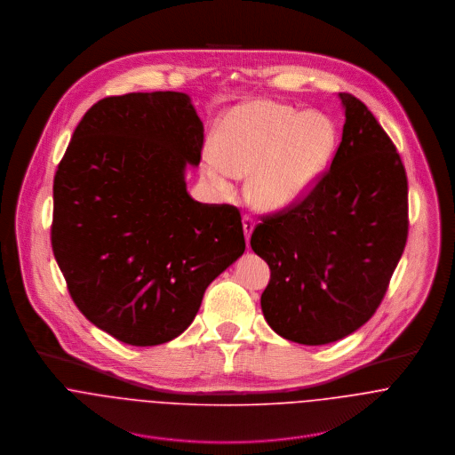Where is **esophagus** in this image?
Wrapping results in <instances>:
<instances>
[{
    "label": "esophagus",
    "mask_w": 455,
    "mask_h": 455,
    "mask_svg": "<svg viewBox=\"0 0 455 455\" xmlns=\"http://www.w3.org/2000/svg\"><path fill=\"white\" fill-rule=\"evenodd\" d=\"M254 226H256V222L252 220V217L245 215V217H243V233H245V238H247V245H249L251 235H252V231H254Z\"/></svg>",
    "instance_id": "1"
}]
</instances>
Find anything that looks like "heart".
I'll use <instances>...</instances> for the list:
<instances>
[{
    "label": "heart",
    "mask_w": 455,
    "mask_h": 455,
    "mask_svg": "<svg viewBox=\"0 0 455 455\" xmlns=\"http://www.w3.org/2000/svg\"><path fill=\"white\" fill-rule=\"evenodd\" d=\"M334 143L336 128L325 116L256 100L217 123L204 173L222 193L233 189L235 177L251 175L249 201L260 212H283L317 186Z\"/></svg>",
    "instance_id": "b5f03b06"
}]
</instances>
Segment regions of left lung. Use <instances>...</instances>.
<instances>
[{"instance_id": "obj_1", "label": "left lung", "mask_w": 455, "mask_h": 455, "mask_svg": "<svg viewBox=\"0 0 455 455\" xmlns=\"http://www.w3.org/2000/svg\"><path fill=\"white\" fill-rule=\"evenodd\" d=\"M331 168L298 204L262 217L251 247L267 262L260 308L301 345L338 341L380 307L408 238L401 157L368 107L348 92Z\"/></svg>"}]
</instances>
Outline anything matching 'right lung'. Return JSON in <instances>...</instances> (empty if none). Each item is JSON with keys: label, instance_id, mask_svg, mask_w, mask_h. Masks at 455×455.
Instances as JSON below:
<instances>
[{"label": "right lung", "instance_id": "right-lung-1", "mask_svg": "<svg viewBox=\"0 0 455 455\" xmlns=\"http://www.w3.org/2000/svg\"><path fill=\"white\" fill-rule=\"evenodd\" d=\"M203 123L184 92H131L92 105L54 177V258L71 299L134 347L182 334L206 287L245 252L242 215L188 193Z\"/></svg>", "mask_w": 455, "mask_h": 455}]
</instances>
